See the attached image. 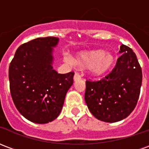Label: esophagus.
<instances>
[{"mask_svg":"<svg viewBox=\"0 0 149 149\" xmlns=\"http://www.w3.org/2000/svg\"><path fill=\"white\" fill-rule=\"evenodd\" d=\"M81 76L80 75V73H78V72H75L74 75V81H77L79 79H81Z\"/></svg>","mask_w":149,"mask_h":149,"instance_id":"34e87169","label":"esophagus"}]
</instances>
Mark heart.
<instances>
[{"instance_id":"obj_1","label":"heart","mask_w":149,"mask_h":149,"mask_svg":"<svg viewBox=\"0 0 149 149\" xmlns=\"http://www.w3.org/2000/svg\"><path fill=\"white\" fill-rule=\"evenodd\" d=\"M65 61L68 64L74 63L81 68H91L94 75L100 76L109 71L114 63V57L111 53L104 52L102 50H95L81 52L73 60L67 56Z\"/></svg>"}]
</instances>
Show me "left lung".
<instances>
[{
  "label": "left lung",
  "instance_id": "obj_1",
  "mask_svg": "<svg viewBox=\"0 0 149 149\" xmlns=\"http://www.w3.org/2000/svg\"><path fill=\"white\" fill-rule=\"evenodd\" d=\"M121 56L112 72L100 81H86L84 100L91 113L104 122L126 118L137 104L142 70L135 52L128 46L120 48Z\"/></svg>",
  "mask_w": 149,
  "mask_h": 149
}]
</instances>
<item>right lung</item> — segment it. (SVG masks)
Wrapping results in <instances>:
<instances>
[{
	"label": "right lung",
	"mask_w": 149,
	"mask_h": 149,
	"mask_svg": "<svg viewBox=\"0 0 149 149\" xmlns=\"http://www.w3.org/2000/svg\"><path fill=\"white\" fill-rule=\"evenodd\" d=\"M54 37H39L21 45L8 68L9 88L15 106L24 117L46 124L61 111L74 72L60 74L52 68Z\"/></svg>",
	"instance_id": "add662e5"
}]
</instances>
